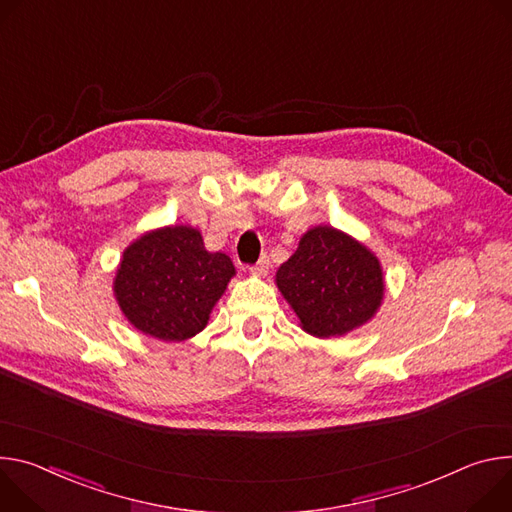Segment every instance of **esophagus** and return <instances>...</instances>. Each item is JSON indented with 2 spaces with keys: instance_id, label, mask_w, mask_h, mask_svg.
<instances>
[{
  "instance_id": "esophagus-1",
  "label": "esophagus",
  "mask_w": 512,
  "mask_h": 512,
  "mask_svg": "<svg viewBox=\"0 0 512 512\" xmlns=\"http://www.w3.org/2000/svg\"><path fill=\"white\" fill-rule=\"evenodd\" d=\"M268 256H262L252 268H250V272L254 274V276H266V272H268Z\"/></svg>"
}]
</instances>
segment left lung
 <instances>
[{"mask_svg":"<svg viewBox=\"0 0 512 512\" xmlns=\"http://www.w3.org/2000/svg\"><path fill=\"white\" fill-rule=\"evenodd\" d=\"M276 287L307 333L335 337L374 317L384 297V276L364 244L335 227L317 225L280 264Z\"/></svg>","mask_w":512,"mask_h":512,"instance_id":"left-lung-1","label":"left lung"}]
</instances>
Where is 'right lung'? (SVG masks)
<instances>
[{"label":"right lung","instance_id":"1","mask_svg":"<svg viewBox=\"0 0 512 512\" xmlns=\"http://www.w3.org/2000/svg\"><path fill=\"white\" fill-rule=\"evenodd\" d=\"M234 274L230 256L207 252L195 227L168 225L124 250L113 293L138 331L183 342L203 331Z\"/></svg>","mask_w":512,"mask_h":512}]
</instances>
